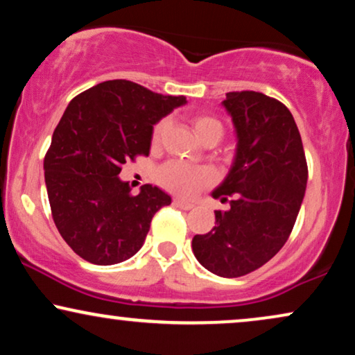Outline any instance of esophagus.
<instances>
[{"label": "esophagus", "mask_w": 355, "mask_h": 355, "mask_svg": "<svg viewBox=\"0 0 355 355\" xmlns=\"http://www.w3.org/2000/svg\"><path fill=\"white\" fill-rule=\"evenodd\" d=\"M173 205L177 206V208H180V209H185V211H188V209H191L193 206V203H188V201H183V200H178V198H175L173 200Z\"/></svg>", "instance_id": "34e87169"}]
</instances>
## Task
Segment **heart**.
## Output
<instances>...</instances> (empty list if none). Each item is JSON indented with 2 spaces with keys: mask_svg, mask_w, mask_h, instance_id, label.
<instances>
[{
  "mask_svg": "<svg viewBox=\"0 0 355 355\" xmlns=\"http://www.w3.org/2000/svg\"><path fill=\"white\" fill-rule=\"evenodd\" d=\"M193 131L195 136L200 139L201 142L214 141L219 142V139L224 134V125L221 121L214 116L209 114H196L191 119ZM165 129H167V121H160L155 124L154 131H152V144L157 146L162 141ZM157 182L162 185L165 190L177 193L182 196H193L196 195L201 188L208 187L213 183L214 175L209 168L205 167H190V165L182 164V162H167L162 167L157 170L155 173Z\"/></svg>",
  "mask_w": 355,
  "mask_h": 355,
  "instance_id": "b5f03b06",
  "label": "heart"
}]
</instances>
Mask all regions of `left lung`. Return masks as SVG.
Returning <instances> with one entry per match:
<instances>
[{"instance_id": "left-lung-1", "label": "left lung", "mask_w": 355, "mask_h": 355, "mask_svg": "<svg viewBox=\"0 0 355 355\" xmlns=\"http://www.w3.org/2000/svg\"><path fill=\"white\" fill-rule=\"evenodd\" d=\"M236 129L232 167L211 195L230 200L216 226L191 241L214 275L236 278L267 263L288 239L308 180L303 142L284 103L259 92H231L223 101Z\"/></svg>"}]
</instances>
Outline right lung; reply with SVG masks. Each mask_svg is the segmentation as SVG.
I'll use <instances>...</instances> for the list:
<instances>
[{
	"instance_id": "right-lung-1",
	"label": "right lung",
	"mask_w": 355,
	"mask_h": 355,
	"mask_svg": "<svg viewBox=\"0 0 355 355\" xmlns=\"http://www.w3.org/2000/svg\"><path fill=\"white\" fill-rule=\"evenodd\" d=\"M185 96L154 93L129 80H107L69 103L44 159V177L58 232L95 266L131 259L150 221L172 203L160 188L131 187L119 178L125 160L149 155L154 124Z\"/></svg>"
}]
</instances>
